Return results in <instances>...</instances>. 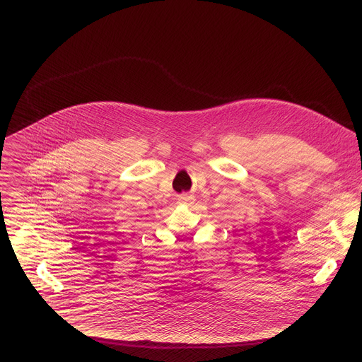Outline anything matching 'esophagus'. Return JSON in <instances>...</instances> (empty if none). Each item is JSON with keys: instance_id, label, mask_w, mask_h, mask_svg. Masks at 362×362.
<instances>
[{"instance_id": "esophagus-1", "label": "esophagus", "mask_w": 362, "mask_h": 362, "mask_svg": "<svg viewBox=\"0 0 362 362\" xmlns=\"http://www.w3.org/2000/svg\"><path fill=\"white\" fill-rule=\"evenodd\" d=\"M179 202H180V203H192V202H193V197L185 194V196H180V197H179Z\"/></svg>"}]
</instances>
